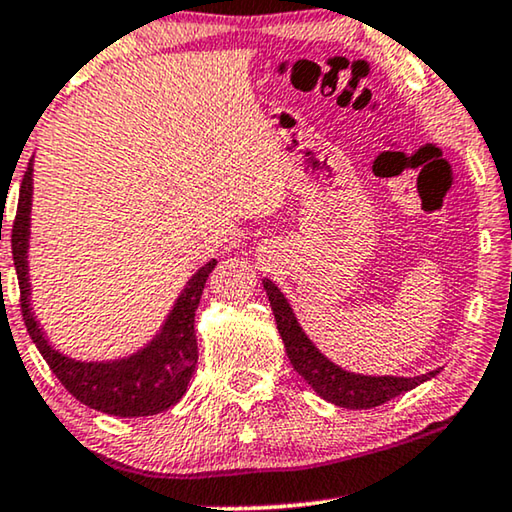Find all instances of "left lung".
I'll return each instance as SVG.
<instances>
[{
  "instance_id": "obj_1",
  "label": "left lung",
  "mask_w": 512,
  "mask_h": 512,
  "mask_svg": "<svg viewBox=\"0 0 512 512\" xmlns=\"http://www.w3.org/2000/svg\"><path fill=\"white\" fill-rule=\"evenodd\" d=\"M266 297L271 301V311L276 315V325L280 331V338L285 343V352L290 357L294 371L313 387L325 401H331L334 406L341 408H376L380 403L390 401L399 394L413 390L424 380L434 378L438 371H429L424 376L415 378H397V376H362V373L343 371L341 366L322 355L315 348L311 338L304 334L299 327L297 318H294L292 306L287 304L285 294L278 290L276 283L264 278Z\"/></svg>"
}]
</instances>
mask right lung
<instances>
[{
	"instance_id": "add662e5",
	"label": "right lung",
	"mask_w": 512,
	"mask_h": 512,
	"mask_svg": "<svg viewBox=\"0 0 512 512\" xmlns=\"http://www.w3.org/2000/svg\"><path fill=\"white\" fill-rule=\"evenodd\" d=\"M32 160L20 183L18 211L11 229L13 264L20 285V311L34 345L46 359L50 371L71 397L85 406L118 417H146L162 413L181 401L197 366V336H194V311L204 292L208 273L215 259L201 266L187 280L185 290L174 304L160 334L146 348L113 362H76L64 357L48 343L30 306V276H27V248H30V211H32Z\"/></svg>"
}]
</instances>
